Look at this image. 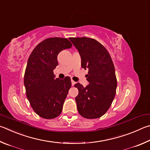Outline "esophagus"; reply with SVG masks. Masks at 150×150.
I'll return each instance as SVG.
<instances>
[{"instance_id":"1","label":"esophagus","mask_w":150,"mask_h":150,"mask_svg":"<svg viewBox=\"0 0 150 150\" xmlns=\"http://www.w3.org/2000/svg\"><path fill=\"white\" fill-rule=\"evenodd\" d=\"M71 82H72V86H74V85L75 83H76V82H75L73 80H71Z\"/></svg>"}]
</instances>
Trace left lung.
Masks as SVG:
<instances>
[{"mask_svg": "<svg viewBox=\"0 0 150 150\" xmlns=\"http://www.w3.org/2000/svg\"><path fill=\"white\" fill-rule=\"evenodd\" d=\"M79 51L81 66L88 68L86 88L80 83L76 97L78 112L86 119H97L103 116L109 109L116 93L117 81L115 67L109 52L96 39L83 38H70Z\"/></svg>", "mask_w": 150, "mask_h": 150, "instance_id": "left-lung-1", "label": "left lung"}]
</instances>
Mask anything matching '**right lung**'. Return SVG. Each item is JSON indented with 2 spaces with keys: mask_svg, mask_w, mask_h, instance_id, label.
Masks as SVG:
<instances>
[{
  "mask_svg": "<svg viewBox=\"0 0 150 150\" xmlns=\"http://www.w3.org/2000/svg\"><path fill=\"white\" fill-rule=\"evenodd\" d=\"M72 46L67 38H47L35 47L28 59L23 79L26 96L35 113L44 119H54L62 112L72 83L68 76L54 79L53 70L59 52Z\"/></svg>",
  "mask_w": 150,
  "mask_h": 150,
  "instance_id": "right-lung-1",
  "label": "right lung"
}]
</instances>
